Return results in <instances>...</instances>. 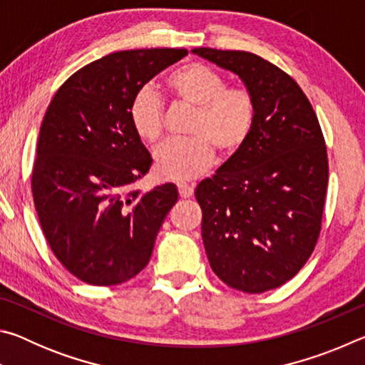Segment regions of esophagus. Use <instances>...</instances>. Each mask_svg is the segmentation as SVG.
<instances>
[{
    "label": "esophagus",
    "mask_w": 365,
    "mask_h": 365,
    "mask_svg": "<svg viewBox=\"0 0 365 365\" xmlns=\"http://www.w3.org/2000/svg\"><path fill=\"white\" fill-rule=\"evenodd\" d=\"M177 188H178V193H180L182 197H190L191 195H193V185L191 183H187V182H178L177 183Z\"/></svg>",
    "instance_id": "esophagus-1"
}]
</instances>
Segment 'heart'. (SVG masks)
I'll return each instance as SVG.
<instances>
[{"mask_svg":"<svg viewBox=\"0 0 365 365\" xmlns=\"http://www.w3.org/2000/svg\"><path fill=\"white\" fill-rule=\"evenodd\" d=\"M172 96L195 109L187 140H170L154 153V168L164 178L188 180L202 174L214 159V150L230 156L250 138L256 120V101L246 88H228L227 80L211 67L191 63L168 78ZM133 132L146 143L163 135V103L151 86L133 95L128 106Z\"/></svg>","mask_w":365,"mask_h":365,"instance_id":"b5f03b06","label":"heart"}]
</instances>
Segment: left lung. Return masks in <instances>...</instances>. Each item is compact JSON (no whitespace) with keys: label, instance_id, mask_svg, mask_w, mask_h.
I'll return each instance as SVG.
<instances>
[{"label":"left lung","instance_id":"8db88e82","mask_svg":"<svg viewBox=\"0 0 365 365\" xmlns=\"http://www.w3.org/2000/svg\"><path fill=\"white\" fill-rule=\"evenodd\" d=\"M191 53L233 72L255 96L250 138L197 183L211 269L228 287L264 293L298 274L316 248L329 183L322 130L299 85L246 51Z\"/></svg>","mask_w":365,"mask_h":365}]
</instances>
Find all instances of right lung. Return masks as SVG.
<instances>
[{"mask_svg":"<svg viewBox=\"0 0 365 365\" xmlns=\"http://www.w3.org/2000/svg\"><path fill=\"white\" fill-rule=\"evenodd\" d=\"M187 49L117 51L82 67L49 103L40 127L32 193L59 262L78 280L119 285L150 262L158 232L178 200L174 183L132 190L151 168L133 132V95Z\"/></svg>","mask_w":365,"mask_h":365,"instance_id":"add662e5","label":"right lung"}]
</instances>
